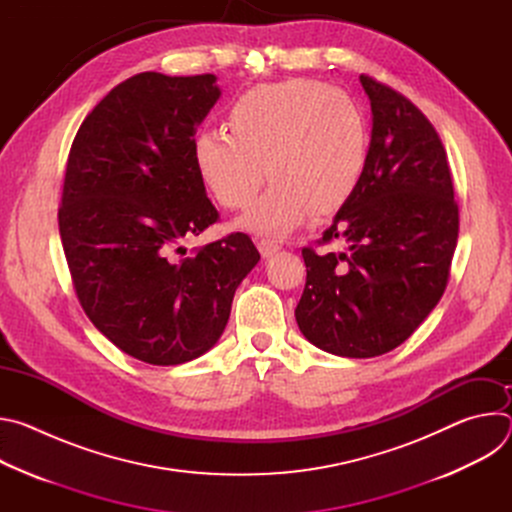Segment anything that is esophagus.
<instances>
[{"instance_id":"obj_1","label":"esophagus","mask_w":512,"mask_h":512,"mask_svg":"<svg viewBox=\"0 0 512 512\" xmlns=\"http://www.w3.org/2000/svg\"><path fill=\"white\" fill-rule=\"evenodd\" d=\"M257 247L263 257H271L273 253H277L281 249V245L275 239H261V241H257Z\"/></svg>"}]
</instances>
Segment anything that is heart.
<instances>
[{"label":"heart","mask_w":512,"mask_h":512,"mask_svg":"<svg viewBox=\"0 0 512 512\" xmlns=\"http://www.w3.org/2000/svg\"><path fill=\"white\" fill-rule=\"evenodd\" d=\"M229 133L202 131L194 162L214 198L241 210L245 229L285 233L312 208L342 206L360 184L369 158V121L346 91L318 79H287L241 93L227 115ZM268 170L265 171L264 168Z\"/></svg>","instance_id":"heart-1"}]
</instances>
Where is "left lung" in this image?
I'll return each mask as SVG.
<instances>
[{"mask_svg": "<svg viewBox=\"0 0 512 512\" xmlns=\"http://www.w3.org/2000/svg\"><path fill=\"white\" fill-rule=\"evenodd\" d=\"M373 135L360 184L316 243L304 247L306 287L296 308L318 348L371 358L403 344L444 296L460 210L444 143L399 91L360 75Z\"/></svg>", "mask_w": 512, "mask_h": 512, "instance_id": "8db88e82", "label": "left lung"}]
</instances>
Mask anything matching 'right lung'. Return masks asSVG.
Here are the masks:
<instances>
[{
    "label": "right lung",
    "mask_w": 512,
    "mask_h": 512,
    "mask_svg": "<svg viewBox=\"0 0 512 512\" xmlns=\"http://www.w3.org/2000/svg\"><path fill=\"white\" fill-rule=\"evenodd\" d=\"M214 81L139 72L119 83L81 123L64 172L58 231L75 294L103 336L158 367L216 344L259 261L245 233L182 249L221 221L194 162Z\"/></svg>",
    "instance_id": "add662e5"
}]
</instances>
